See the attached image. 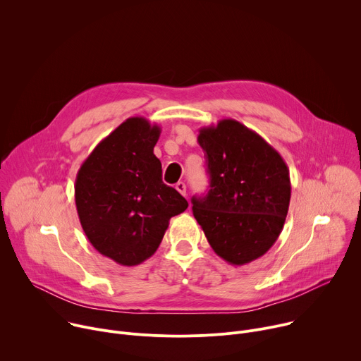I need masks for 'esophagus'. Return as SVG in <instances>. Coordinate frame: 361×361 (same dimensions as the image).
I'll return each instance as SVG.
<instances>
[{"label": "esophagus", "instance_id": "1", "mask_svg": "<svg viewBox=\"0 0 361 361\" xmlns=\"http://www.w3.org/2000/svg\"><path fill=\"white\" fill-rule=\"evenodd\" d=\"M176 188H177V191H178L180 194L185 195V184H184L183 181H178V183L176 184Z\"/></svg>", "mask_w": 361, "mask_h": 361}]
</instances>
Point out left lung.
<instances>
[{"mask_svg":"<svg viewBox=\"0 0 361 361\" xmlns=\"http://www.w3.org/2000/svg\"><path fill=\"white\" fill-rule=\"evenodd\" d=\"M198 133L210 190L191 198L192 214L216 254L244 266L264 255L284 227L288 167L262 135L233 118Z\"/></svg>","mask_w":361,"mask_h":361,"instance_id":"1","label":"left lung"}]
</instances>
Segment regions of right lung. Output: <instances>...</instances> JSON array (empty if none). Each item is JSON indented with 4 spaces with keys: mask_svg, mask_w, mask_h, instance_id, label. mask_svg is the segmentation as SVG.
<instances>
[{
    "mask_svg": "<svg viewBox=\"0 0 361 361\" xmlns=\"http://www.w3.org/2000/svg\"><path fill=\"white\" fill-rule=\"evenodd\" d=\"M160 133L147 118L130 117L97 144L77 173L75 205L87 238L126 267L149 259L170 219L188 207L161 180V163L154 156Z\"/></svg>",
    "mask_w": 361,
    "mask_h": 361,
    "instance_id": "right-lung-1",
    "label": "right lung"
}]
</instances>
